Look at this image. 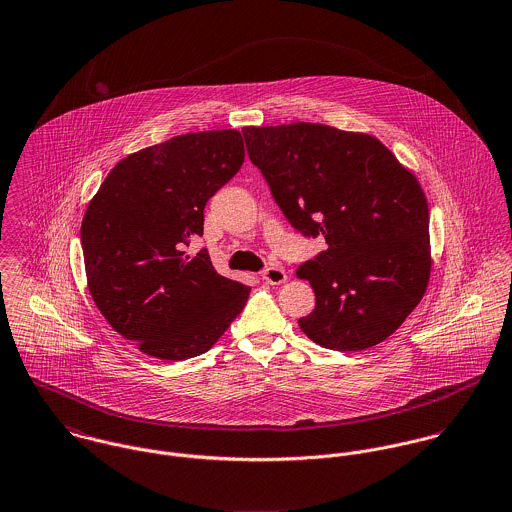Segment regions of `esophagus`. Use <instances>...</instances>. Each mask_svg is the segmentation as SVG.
I'll return each mask as SVG.
<instances>
[{
    "label": "esophagus",
    "mask_w": 512,
    "mask_h": 512,
    "mask_svg": "<svg viewBox=\"0 0 512 512\" xmlns=\"http://www.w3.org/2000/svg\"><path fill=\"white\" fill-rule=\"evenodd\" d=\"M261 277H263V281L269 284H281L286 281V273H284L283 269H279V267H269V269H265L263 273H261Z\"/></svg>",
    "instance_id": "obj_1"
}]
</instances>
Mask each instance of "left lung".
I'll return each instance as SVG.
<instances>
[{
    "instance_id": "1",
    "label": "left lung",
    "mask_w": 512,
    "mask_h": 512,
    "mask_svg": "<svg viewBox=\"0 0 512 512\" xmlns=\"http://www.w3.org/2000/svg\"><path fill=\"white\" fill-rule=\"evenodd\" d=\"M243 137L290 226L328 243L298 267L316 294L300 330L336 351L387 340L430 279V214L416 176L379 139L322 123L243 127Z\"/></svg>"
}]
</instances>
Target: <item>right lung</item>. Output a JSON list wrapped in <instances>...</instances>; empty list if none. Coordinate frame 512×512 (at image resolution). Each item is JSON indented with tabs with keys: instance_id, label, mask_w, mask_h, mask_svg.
Instances as JSON below:
<instances>
[{
	"instance_id": "right-lung-1",
	"label": "right lung",
	"mask_w": 512,
	"mask_h": 512,
	"mask_svg": "<svg viewBox=\"0 0 512 512\" xmlns=\"http://www.w3.org/2000/svg\"><path fill=\"white\" fill-rule=\"evenodd\" d=\"M245 159L235 129L172 137L115 165L88 204L80 239L90 294L117 334L157 359L206 353L243 310L249 286L216 273L206 202Z\"/></svg>"
}]
</instances>
